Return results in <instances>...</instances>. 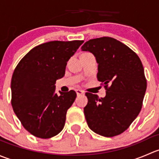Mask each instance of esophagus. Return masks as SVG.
<instances>
[{
	"label": "esophagus",
	"instance_id": "esophagus-1",
	"mask_svg": "<svg viewBox=\"0 0 159 159\" xmlns=\"http://www.w3.org/2000/svg\"><path fill=\"white\" fill-rule=\"evenodd\" d=\"M76 93H77V95H78V96H80V95H82V94H84V91H81V90H79V89L76 90Z\"/></svg>",
	"mask_w": 159,
	"mask_h": 159
}]
</instances>
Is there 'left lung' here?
I'll return each instance as SVG.
<instances>
[{"label":"left lung","mask_w":159,"mask_h":159,"mask_svg":"<svg viewBox=\"0 0 159 159\" xmlns=\"http://www.w3.org/2000/svg\"><path fill=\"white\" fill-rule=\"evenodd\" d=\"M81 50L95 56L98 80L106 90V96L101 98L85 94L88 125L105 137L118 135L129 129L142 109L147 88L142 61L130 48L110 37L89 40Z\"/></svg>","instance_id":"left-lung-1"}]
</instances>
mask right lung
<instances>
[{"label":"right lung","instance_id":"obj_1","mask_svg":"<svg viewBox=\"0 0 159 159\" xmlns=\"http://www.w3.org/2000/svg\"><path fill=\"white\" fill-rule=\"evenodd\" d=\"M84 41H54L32 48L19 61L11 79V105L25 129L35 137L50 139L65 126L67 111L77 94L73 90L54 93L67 61Z\"/></svg>","mask_w":159,"mask_h":159}]
</instances>
